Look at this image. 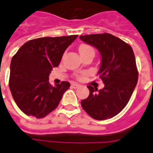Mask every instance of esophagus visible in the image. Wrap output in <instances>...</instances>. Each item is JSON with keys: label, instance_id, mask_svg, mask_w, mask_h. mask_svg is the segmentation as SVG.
I'll use <instances>...</instances> for the list:
<instances>
[{"label": "esophagus", "instance_id": "34e87169", "mask_svg": "<svg viewBox=\"0 0 153 153\" xmlns=\"http://www.w3.org/2000/svg\"><path fill=\"white\" fill-rule=\"evenodd\" d=\"M79 86H80V85L79 84H78V83H71V87L74 88V89H77V88H79Z\"/></svg>", "mask_w": 153, "mask_h": 153}]
</instances>
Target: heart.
Masks as SVG:
<instances>
[{
  "mask_svg": "<svg viewBox=\"0 0 153 153\" xmlns=\"http://www.w3.org/2000/svg\"><path fill=\"white\" fill-rule=\"evenodd\" d=\"M86 50L94 51V49H93L90 46L87 45H82L79 47V52H82V51H86Z\"/></svg>",
  "mask_w": 153,
  "mask_h": 153,
  "instance_id": "1",
  "label": "heart"
}]
</instances>
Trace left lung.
<instances>
[{
	"instance_id": "left-lung-1",
	"label": "left lung",
	"mask_w": 153,
	"mask_h": 153,
	"mask_svg": "<svg viewBox=\"0 0 153 153\" xmlns=\"http://www.w3.org/2000/svg\"><path fill=\"white\" fill-rule=\"evenodd\" d=\"M79 38L99 51L101 61L97 74L105 84L99 90L88 85L89 95L81 105L95 120L111 119L126 107L137 85L138 72L134 51L126 42L108 33Z\"/></svg>"
}]
</instances>
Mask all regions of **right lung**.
Instances as JSON below:
<instances>
[{
  "label": "right lung",
  "mask_w": 153,
  "mask_h": 153,
  "mask_svg": "<svg viewBox=\"0 0 153 153\" xmlns=\"http://www.w3.org/2000/svg\"><path fill=\"white\" fill-rule=\"evenodd\" d=\"M78 35L45 37L26 42L12 57L9 87L17 106L27 115L45 117L58 106L68 82L53 86L48 82L64 53Z\"/></svg>",
  "instance_id": "1"
}]
</instances>
